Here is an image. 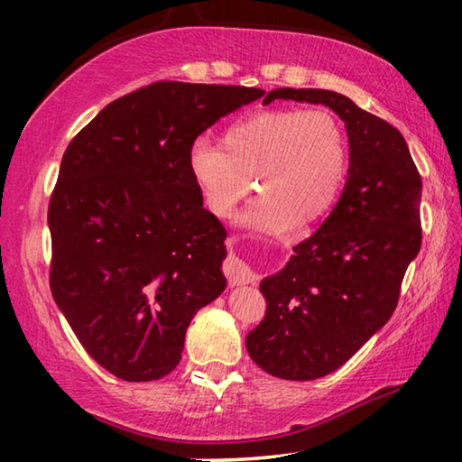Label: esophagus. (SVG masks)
I'll use <instances>...</instances> for the list:
<instances>
[{
	"label": "esophagus",
	"instance_id": "obj_1",
	"mask_svg": "<svg viewBox=\"0 0 462 462\" xmlns=\"http://www.w3.org/2000/svg\"><path fill=\"white\" fill-rule=\"evenodd\" d=\"M224 273L228 277L230 285H248L256 281V273L248 267L245 261L236 259V256H228L224 263Z\"/></svg>",
	"mask_w": 462,
	"mask_h": 462
}]
</instances>
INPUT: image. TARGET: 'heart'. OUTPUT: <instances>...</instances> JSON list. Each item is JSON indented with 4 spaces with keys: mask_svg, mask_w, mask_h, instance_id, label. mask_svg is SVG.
I'll list each match as a JSON object with an SVG mask.
<instances>
[{
    "mask_svg": "<svg viewBox=\"0 0 462 462\" xmlns=\"http://www.w3.org/2000/svg\"><path fill=\"white\" fill-rule=\"evenodd\" d=\"M222 143L191 144L193 181L209 212L230 217L256 177L263 193L242 224L264 236L322 220L346 181V136L326 109H264L234 122Z\"/></svg>",
    "mask_w": 462,
    "mask_h": 462,
    "instance_id": "obj_1",
    "label": "heart"
}]
</instances>
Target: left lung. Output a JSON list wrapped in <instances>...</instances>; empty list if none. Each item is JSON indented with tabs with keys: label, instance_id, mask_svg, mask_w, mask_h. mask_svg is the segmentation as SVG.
<instances>
[{
	"label": "left lung",
	"instance_id": "left-lung-1",
	"mask_svg": "<svg viewBox=\"0 0 462 462\" xmlns=\"http://www.w3.org/2000/svg\"><path fill=\"white\" fill-rule=\"evenodd\" d=\"M273 99L330 107L346 126L350 165L324 224L261 281L263 322L246 336L253 361L273 377L332 373L387 324L421 245V179L402 132L328 89H273Z\"/></svg>",
	"mask_w": 462,
	"mask_h": 462
}]
</instances>
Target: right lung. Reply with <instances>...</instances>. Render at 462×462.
I'll use <instances>...</instances> for the list:
<instances>
[{
	"mask_svg": "<svg viewBox=\"0 0 462 462\" xmlns=\"http://www.w3.org/2000/svg\"><path fill=\"white\" fill-rule=\"evenodd\" d=\"M263 93L146 85L107 104L62 154L49 206L51 291L83 348L118 379L173 371L193 316L226 289V230L203 208L189 148Z\"/></svg>",
	"mask_w": 462,
	"mask_h": 462,
	"instance_id": "add662e5",
	"label": "right lung"
}]
</instances>
